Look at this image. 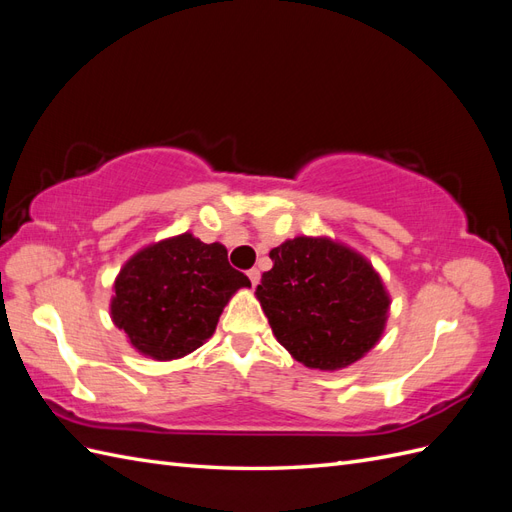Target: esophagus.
Listing matches in <instances>:
<instances>
[{"label":"esophagus","mask_w":512,"mask_h":512,"mask_svg":"<svg viewBox=\"0 0 512 512\" xmlns=\"http://www.w3.org/2000/svg\"><path fill=\"white\" fill-rule=\"evenodd\" d=\"M247 277H250L252 286L256 288V286H258V282H260V271H258V269H250V271H247Z\"/></svg>","instance_id":"1"}]
</instances>
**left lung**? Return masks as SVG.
<instances>
[{
  "instance_id": "1",
  "label": "left lung",
  "mask_w": 512,
  "mask_h": 512,
  "mask_svg": "<svg viewBox=\"0 0 512 512\" xmlns=\"http://www.w3.org/2000/svg\"><path fill=\"white\" fill-rule=\"evenodd\" d=\"M256 299L273 335L309 369H344L386 329L391 294L371 262L331 237H294L269 252Z\"/></svg>"
}]
</instances>
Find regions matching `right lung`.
<instances>
[{
  "instance_id": "1",
  "label": "right lung",
  "mask_w": 512,
  "mask_h": 512,
  "mask_svg": "<svg viewBox=\"0 0 512 512\" xmlns=\"http://www.w3.org/2000/svg\"><path fill=\"white\" fill-rule=\"evenodd\" d=\"M250 286L228 265L222 243L181 232L123 262L113 284L111 320L138 354L175 361L203 346L232 294Z\"/></svg>"
}]
</instances>
